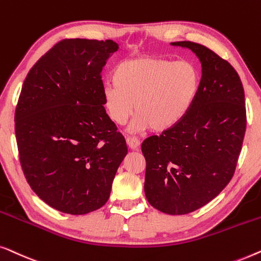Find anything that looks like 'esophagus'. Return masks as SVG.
<instances>
[{
  "mask_svg": "<svg viewBox=\"0 0 261 261\" xmlns=\"http://www.w3.org/2000/svg\"><path fill=\"white\" fill-rule=\"evenodd\" d=\"M126 144H127V146H129V149L136 150L139 146V144H141V142H139L137 138L126 137Z\"/></svg>",
  "mask_w": 261,
  "mask_h": 261,
  "instance_id": "34e87169",
  "label": "esophagus"
}]
</instances>
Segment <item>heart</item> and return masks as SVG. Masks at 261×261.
<instances>
[{
  "label": "heart",
  "instance_id": "heart-1",
  "mask_svg": "<svg viewBox=\"0 0 261 261\" xmlns=\"http://www.w3.org/2000/svg\"><path fill=\"white\" fill-rule=\"evenodd\" d=\"M112 85L102 91L105 112L116 125L136 117L131 130L174 129L188 116L200 91L201 74L190 60L141 57L124 60L112 72Z\"/></svg>",
  "mask_w": 261,
  "mask_h": 261
}]
</instances>
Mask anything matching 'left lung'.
I'll return each mask as SVG.
<instances>
[{
  "label": "left lung",
  "mask_w": 261,
  "mask_h": 261,
  "mask_svg": "<svg viewBox=\"0 0 261 261\" xmlns=\"http://www.w3.org/2000/svg\"><path fill=\"white\" fill-rule=\"evenodd\" d=\"M189 48L202 66L200 91L188 116L174 129L142 143L144 192L153 208L183 215L203 207L228 185L246 131L245 92L233 66L200 43Z\"/></svg>",
  "instance_id": "left-lung-1"
}]
</instances>
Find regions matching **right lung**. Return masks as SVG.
I'll use <instances>...</instances> for the list:
<instances>
[{
  "label": "right lung",
  "mask_w": 261,
  "mask_h": 261,
  "mask_svg": "<svg viewBox=\"0 0 261 261\" xmlns=\"http://www.w3.org/2000/svg\"><path fill=\"white\" fill-rule=\"evenodd\" d=\"M118 48L112 40H62L24 79L15 110L20 163L34 193L59 212L102 207L127 153L102 105L100 73Z\"/></svg>",
  "instance_id": "1"
}]
</instances>
